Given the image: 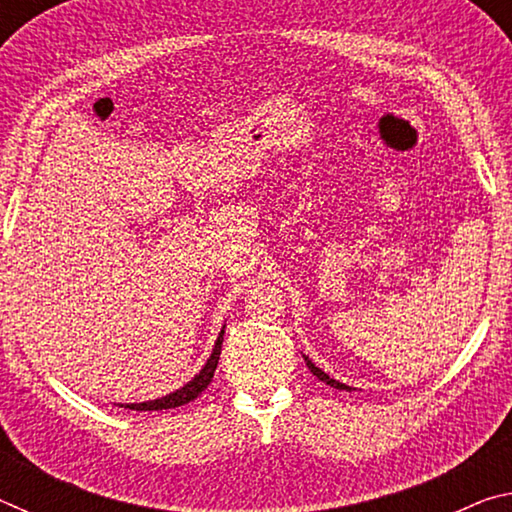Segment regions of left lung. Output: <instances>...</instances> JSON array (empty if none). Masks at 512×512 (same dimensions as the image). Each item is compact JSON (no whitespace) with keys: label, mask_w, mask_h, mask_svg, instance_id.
Masks as SVG:
<instances>
[{"label":"left lung","mask_w":512,"mask_h":512,"mask_svg":"<svg viewBox=\"0 0 512 512\" xmlns=\"http://www.w3.org/2000/svg\"><path fill=\"white\" fill-rule=\"evenodd\" d=\"M305 361H307V366H309V370L314 372V375L320 379V381H325V384H329V386H334V388H341V391H350V386H345V384H341V381H336V379H332L329 375H325L323 370L320 368H316L314 363H311L307 357H305Z\"/></svg>","instance_id":"8db88e82"}]
</instances>
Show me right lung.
<instances>
[{
    "label": "right lung",
    "instance_id": "1",
    "mask_svg": "<svg viewBox=\"0 0 512 512\" xmlns=\"http://www.w3.org/2000/svg\"><path fill=\"white\" fill-rule=\"evenodd\" d=\"M223 332H225V327L221 329L219 339H216V345H214V350H212V357L207 359L203 370L198 372V375L192 381H189V384H185L183 388H178L176 393H169V395L160 397V400H151V402H142V404H119V406H124V409H131V411H162V409H176V406H183L187 402L196 400V397L201 395L207 386H210V381L214 377L216 363H219V357H221Z\"/></svg>",
    "mask_w": 512,
    "mask_h": 512
}]
</instances>
